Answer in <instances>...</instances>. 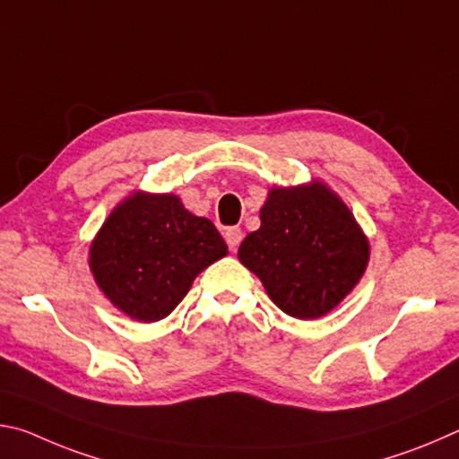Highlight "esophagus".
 <instances>
[{
    "mask_svg": "<svg viewBox=\"0 0 459 459\" xmlns=\"http://www.w3.org/2000/svg\"><path fill=\"white\" fill-rule=\"evenodd\" d=\"M224 238H227V245L230 251L235 253L240 245V240H243V230H240L238 227H230V229H227V232H224Z\"/></svg>",
    "mask_w": 459,
    "mask_h": 459,
    "instance_id": "34e87169",
    "label": "esophagus"
}]
</instances>
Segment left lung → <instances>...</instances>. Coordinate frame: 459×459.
<instances>
[{
  "mask_svg": "<svg viewBox=\"0 0 459 459\" xmlns=\"http://www.w3.org/2000/svg\"><path fill=\"white\" fill-rule=\"evenodd\" d=\"M238 259L257 275L287 316L314 320L359 283L368 240L352 212L324 184L277 188L261 208L259 230L247 235Z\"/></svg>",
  "mask_w": 459,
  "mask_h": 459,
  "instance_id": "8db88e82",
  "label": "left lung"
}]
</instances>
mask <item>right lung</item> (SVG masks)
I'll use <instances>...</instances> for the list:
<instances>
[{
    "mask_svg": "<svg viewBox=\"0 0 459 459\" xmlns=\"http://www.w3.org/2000/svg\"><path fill=\"white\" fill-rule=\"evenodd\" d=\"M219 230L172 194H134L91 245V271L115 306L139 322L174 312L202 269L227 255Z\"/></svg>",
    "mask_w": 459,
    "mask_h": 459,
    "instance_id": "1",
    "label": "right lung"
}]
</instances>
